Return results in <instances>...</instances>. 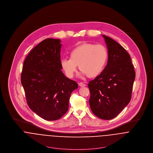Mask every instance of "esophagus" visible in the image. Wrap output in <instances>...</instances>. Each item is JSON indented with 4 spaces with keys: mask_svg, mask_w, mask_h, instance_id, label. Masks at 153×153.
Wrapping results in <instances>:
<instances>
[{
    "mask_svg": "<svg viewBox=\"0 0 153 153\" xmlns=\"http://www.w3.org/2000/svg\"><path fill=\"white\" fill-rule=\"evenodd\" d=\"M79 86L81 87H84L86 86V85L82 82H80V83H79Z\"/></svg>",
    "mask_w": 153,
    "mask_h": 153,
    "instance_id": "1",
    "label": "esophagus"
}]
</instances>
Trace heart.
I'll return each instance as SVG.
<instances>
[{
  "label": "heart",
  "mask_w": 153,
  "mask_h": 153,
  "mask_svg": "<svg viewBox=\"0 0 153 153\" xmlns=\"http://www.w3.org/2000/svg\"><path fill=\"white\" fill-rule=\"evenodd\" d=\"M108 56V51L104 46L84 43L72 49L69 53V59H62L61 65L68 78L74 76L78 66L81 70V75L94 78L104 70Z\"/></svg>",
  "instance_id": "heart-1"
}]
</instances>
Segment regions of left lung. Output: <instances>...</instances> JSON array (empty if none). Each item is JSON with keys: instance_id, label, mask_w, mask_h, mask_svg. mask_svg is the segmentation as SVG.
Masks as SVG:
<instances>
[{"instance_id": "1", "label": "left lung", "mask_w": 153, "mask_h": 153, "mask_svg": "<svg viewBox=\"0 0 153 153\" xmlns=\"http://www.w3.org/2000/svg\"><path fill=\"white\" fill-rule=\"evenodd\" d=\"M108 48L107 65L88 84L92 112L109 120L117 116L130 102L135 72L129 53L112 38L102 35Z\"/></svg>"}]
</instances>
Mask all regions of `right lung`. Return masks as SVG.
<instances>
[{
  "mask_svg": "<svg viewBox=\"0 0 153 153\" xmlns=\"http://www.w3.org/2000/svg\"><path fill=\"white\" fill-rule=\"evenodd\" d=\"M60 39L48 38L33 48L22 68L21 83L27 104L47 121L61 118L78 84L66 78L61 65Z\"/></svg>",
  "mask_w": 153,
  "mask_h": 153,
  "instance_id": "right-lung-1",
  "label": "right lung"
}]
</instances>
